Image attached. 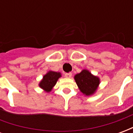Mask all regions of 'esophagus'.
I'll use <instances>...</instances> for the list:
<instances>
[{
  "mask_svg": "<svg viewBox=\"0 0 133 133\" xmlns=\"http://www.w3.org/2000/svg\"><path fill=\"white\" fill-rule=\"evenodd\" d=\"M71 76H72V73H71V72H68V73H65V78H71Z\"/></svg>",
  "mask_w": 133,
  "mask_h": 133,
  "instance_id": "esophagus-1",
  "label": "esophagus"
}]
</instances>
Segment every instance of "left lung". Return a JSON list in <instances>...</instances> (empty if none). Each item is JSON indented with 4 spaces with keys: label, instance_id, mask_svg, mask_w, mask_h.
Masks as SVG:
<instances>
[{
    "label": "left lung",
    "instance_id": "1",
    "mask_svg": "<svg viewBox=\"0 0 133 133\" xmlns=\"http://www.w3.org/2000/svg\"><path fill=\"white\" fill-rule=\"evenodd\" d=\"M75 80L80 90L85 95L93 94L100 83L99 78L92 75L87 70H83L75 75Z\"/></svg>",
    "mask_w": 133,
    "mask_h": 133
}]
</instances>
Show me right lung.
<instances>
[{
	"label": "right lung",
	"instance_id": "right-lung-1",
	"mask_svg": "<svg viewBox=\"0 0 133 133\" xmlns=\"http://www.w3.org/2000/svg\"><path fill=\"white\" fill-rule=\"evenodd\" d=\"M61 76V75L60 72L49 71L46 75H44L43 80L39 84V86L42 89L45 90L46 92H50Z\"/></svg>",
	"mask_w": 133,
	"mask_h": 133
}]
</instances>
